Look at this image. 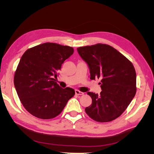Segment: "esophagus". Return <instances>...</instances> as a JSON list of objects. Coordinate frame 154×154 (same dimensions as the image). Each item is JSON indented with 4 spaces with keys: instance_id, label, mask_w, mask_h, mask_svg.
Wrapping results in <instances>:
<instances>
[{
    "instance_id": "esophagus-1",
    "label": "esophagus",
    "mask_w": 154,
    "mask_h": 154,
    "mask_svg": "<svg viewBox=\"0 0 154 154\" xmlns=\"http://www.w3.org/2000/svg\"><path fill=\"white\" fill-rule=\"evenodd\" d=\"M75 94H76V95H83V92H81V91H78V90L76 89V90H75Z\"/></svg>"
}]
</instances>
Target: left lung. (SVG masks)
Returning a JSON list of instances; mask_svg holds the SVG:
<instances>
[{
	"instance_id": "obj_1",
	"label": "left lung",
	"mask_w": 154,
	"mask_h": 154,
	"mask_svg": "<svg viewBox=\"0 0 154 154\" xmlns=\"http://www.w3.org/2000/svg\"><path fill=\"white\" fill-rule=\"evenodd\" d=\"M88 64L91 79L101 80L100 94L88 92L92 105L87 114L97 122H110L127 109L136 93V73L132 62L112 46L97 44L77 48Z\"/></svg>"
}]
</instances>
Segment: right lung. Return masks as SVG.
I'll return each mask as SVG.
<instances>
[{
	"label": "right lung",
	"instance_id": "add662e5",
	"mask_svg": "<svg viewBox=\"0 0 154 154\" xmlns=\"http://www.w3.org/2000/svg\"><path fill=\"white\" fill-rule=\"evenodd\" d=\"M74 53L67 45L44 43L23 54L14 76V85L26 110L35 117L49 119L59 115L75 94L54 80L62 63Z\"/></svg>",
	"mask_w": 154,
	"mask_h": 154
}]
</instances>
